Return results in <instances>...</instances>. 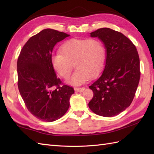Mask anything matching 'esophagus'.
I'll return each instance as SVG.
<instances>
[{
	"mask_svg": "<svg viewBox=\"0 0 154 154\" xmlns=\"http://www.w3.org/2000/svg\"><path fill=\"white\" fill-rule=\"evenodd\" d=\"M85 89V87H75V91H77V92H83V91Z\"/></svg>",
	"mask_w": 154,
	"mask_h": 154,
	"instance_id": "1",
	"label": "esophagus"
}]
</instances>
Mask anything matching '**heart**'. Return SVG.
Here are the masks:
<instances>
[{
  "instance_id": "heart-1",
  "label": "heart",
  "mask_w": 154,
  "mask_h": 154,
  "mask_svg": "<svg viewBox=\"0 0 154 154\" xmlns=\"http://www.w3.org/2000/svg\"><path fill=\"white\" fill-rule=\"evenodd\" d=\"M105 59V48L99 39L73 38L64 42L60 52L52 55L51 60L55 71L64 79L69 77L74 63L77 69L70 83L78 85L89 76H96L103 69Z\"/></svg>"
}]
</instances>
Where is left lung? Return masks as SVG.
I'll return each instance as SVG.
<instances>
[{
	"mask_svg": "<svg viewBox=\"0 0 154 154\" xmlns=\"http://www.w3.org/2000/svg\"><path fill=\"white\" fill-rule=\"evenodd\" d=\"M106 49L104 69L89 87L93 97L89 109L98 115L112 117L131 104L140 78V58L135 45L123 34L109 28L91 33Z\"/></svg>",
	"mask_w": 154,
	"mask_h": 154,
	"instance_id": "obj_1",
	"label": "left lung"
}]
</instances>
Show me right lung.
<instances>
[{
    "label": "right lung",
    "mask_w": 154,
    "mask_h": 154,
    "mask_svg": "<svg viewBox=\"0 0 154 154\" xmlns=\"http://www.w3.org/2000/svg\"><path fill=\"white\" fill-rule=\"evenodd\" d=\"M68 36L64 32L45 29L29 39L18 58L19 92L30 112L44 122L63 116L75 92L57 78L51 60L55 45Z\"/></svg>",
    "instance_id": "add662e5"
}]
</instances>
